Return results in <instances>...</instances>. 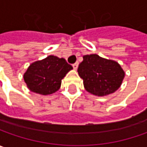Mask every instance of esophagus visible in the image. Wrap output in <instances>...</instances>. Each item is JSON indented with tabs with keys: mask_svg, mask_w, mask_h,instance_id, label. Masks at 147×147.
<instances>
[{
	"mask_svg": "<svg viewBox=\"0 0 147 147\" xmlns=\"http://www.w3.org/2000/svg\"><path fill=\"white\" fill-rule=\"evenodd\" d=\"M78 63H74L73 65H72V67H73V68L75 69V70H76V69L78 68Z\"/></svg>",
	"mask_w": 147,
	"mask_h": 147,
	"instance_id": "34e87169",
	"label": "esophagus"
}]
</instances>
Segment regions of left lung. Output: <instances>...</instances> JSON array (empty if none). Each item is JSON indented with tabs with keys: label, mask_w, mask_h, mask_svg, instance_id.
Wrapping results in <instances>:
<instances>
[{
	"label": "left lung",
	"mask_w": 147,
	"mask_h": 147,
	"mask_svg": "<svg viewBox=\"0 0 147 147\" xmlns=\"http://www.w3.org/2000/svg\"><path fill=\"white\" fill-rule=\"evenodd\" d=\"M77 71L83 79L84 89L96 96L113 94L120 87L124 77V70L117 62L98 54L84 55Z\"/></svg>",
	"instance_id": "left-lung-1"
}]
</instances>
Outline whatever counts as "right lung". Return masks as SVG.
<instances>
[{
    "instance_id": "right-lung-1",
    "label": "right lung",
    "mask_w": 147,
    "mask_h": 147,
    "mask_svg": "<svg viewBox=\"0 0 147 147\" xmlns=\"http://www.w3.org/2000/svg\"><path fill=\"white\" fill-rule=\"evenodd\" d=\"M71 69L72 67L64 58L49 55L31 64L23 75V79L32 92L48 95L58 91L62 80Z\"/></svg>"
}]
</instances>
